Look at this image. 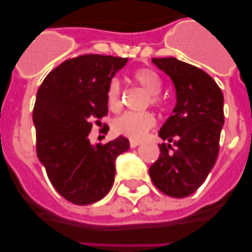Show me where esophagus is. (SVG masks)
I'll return each instance as SVG.
<instances>
[{"mask_svg": "<svg viewBox=\"0 0 252 252\" xmlns=\"http://www.w3.org/2000/svg\"><path fill=\"white\" fill-rule=\"evenodd\" d=\"M130 147H136V146H139V145H141V141L140 140H134V139H130Z\"/></svg>", "mask_w": 252, "mask_h": 252, "instance_id": "esophagus-1", "label": "esophagus"}]
</instances>
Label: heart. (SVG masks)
I'll use <instances>...</instances> for the list:
<instances>
[{
    "instance_id": "b5f03b06",
    "label": "heart",
    "mask_w": 252,
    "mask_h": 252,
    "mask_svg": "<svg viewBox=\"0 0 252 252\" xmlns=\"http://www.w3.org/2000/svg\"><path fill=\"white\" fill-rule=\"evenodd\" d=\"M136 84L144 88L150 94V101L152 106L158 107L162 101L158 94L162 90V80L159 75L150 68H142L136 70L131 75ZM106 100L111 111H117L122 106V89L121 83L117 78L111 79L106 91ZM156 124V118L150 112H126L117 117L112 123L113 131L118 135L126 136L129 139H141L151 130Z\"/></svg>"
}]
</instances>
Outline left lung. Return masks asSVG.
<instances>
[{
    "instance_id": "1",
    "label": "left lung",
    "mask_w": 252,
    "mask_h": 252,
    "mask_svg": "<svg viewBox=\"0 0 252 252\" xmlns=\"http://www.w3.org/2000/svg\"><path fill=\"white\" fill-rule=\"evenodd\" d=\"M152 63L173 81L177 105L158 131L159 138L169 144L158 145L161 154L149 173L163 194L187 197L201 187L217 159L224 124L223 94L216 81L195 65L174 57L152 58Z\"/></svg>"
}]
</instances>
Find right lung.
Segmentation results:
<instances>
[{
	"instance_id": "add662e5",
	"label": "right lung",
	"mask_w": 252,
	"mask_h": 252,
	"mask_svg": "<svg viewBox=\"0 0 252 252\" xmlns=\"http://www.w3.org/2000/svg\"><path fill=\"white\" fill-rule=\"evenodd\" d=\"M128 58L84 55L61 63L36 94L32 121L36 154L53 188L75 205H90L108 194L116 158L129 150L118 136L105 145L89 139L93 124L108 113L106 91Z\"/></svg>"
}]
</instances>
